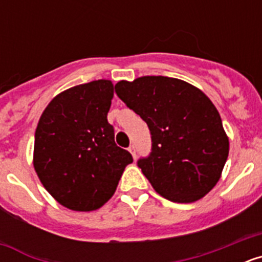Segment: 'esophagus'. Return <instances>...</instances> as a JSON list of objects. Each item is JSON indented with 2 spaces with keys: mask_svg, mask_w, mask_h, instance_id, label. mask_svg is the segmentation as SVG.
Wrapping results in <instances>:
<instances>
[{
  "mask_svg": "<svg viewBox=\"0 0 262 262\" xmlns=\"http://www.w3.org/2000/svg\"><path fill=\"white\" fill-rule=\"evenodd\" d=\"M128 151H129V154L133 155L134 159H135V157H136V149H135V145H129Z\"/></svg>",
  "mask_w": 262,
  "mask_h": 262,
  "instance_id": "esophagus-1",
  "label": "esophagus"
}]
</instances>
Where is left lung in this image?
Here are the masks:
<instances>
[{
    "label": "left lung",
    "instance_id": "8db88e82",
    "mask_svg": "<svg viewBox=\"0 0 262 262\" xmlns=\"http://www.w3.org/2000/svg\"><path fill=\"white\" fill-rule=\"evenodd\" d=\"M115 93L151 131L152 149L138 166L166 200L190 203L222 176L230 142L221 115L202 90L186 81L143 76L119 81Z\"/></svg>",
    "mask_w": 262,
    "mask_h": 262
}]
</instances>
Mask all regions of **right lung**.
I'll use <instances>...</instances> for the list:
<instances>
[{
    "label": "right lung",
    "mask_w": 262,
    "mask_h": 262,
    "mask_svg": "<svg viewBox=\"0 0 262 262\" xmlns=\"http://www.w3.org/2000/svg\"><path fill=\"white\" fill-rule=\"evenodd\" d=\"M114 85L97 80L57 94L35 131L34 168L46 190L73 211H93L115 193L133 163L107 122Z\"/></svg>",
    "instance_id": "right-lung-1"
}]
</instances>
